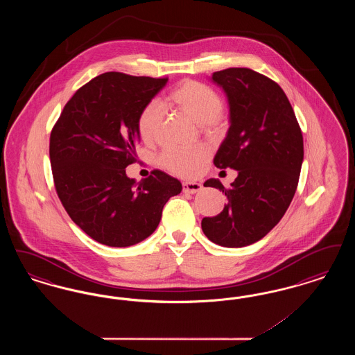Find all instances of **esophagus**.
Masks as SVG:
<instances>
[{
	"mask_svg": "<svg viewBox=\"0 0 355 355\" xmlns=\"http://www.w3.org/2000/svg\"><path fill=\"white\" fill-rule=\"evenodd\" d=\"M201 189H202V185L198 184V182H184L182 184V190H184V193H187V194H196Z\"/></svg>",
	"mask_w": 355,
	"mask_h": 355,
	"instance_id": "1",
	"label": "esophagus"
}]
</instances>
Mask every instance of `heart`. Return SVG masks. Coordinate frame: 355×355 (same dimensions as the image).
<instances>
[{"instance_id": "b5f03b06", "label": "heart", "mask_w": 355, "mask_h": 355, "mask_svg": "<svg viewBox=\"0 0 355 355\" xmlns=\"http://www.w3.org/2000/svg\"><path fill=\"white\" fill-rule=\"evenodd\" d=\"M169 100L186 116L202 123L203 128L210 133H217L225 125L223 100L220 93L210 85L203 84L196 80H186L175 86L169 94ZM165 119V109L162 103L157 100L148 102L137 119V130L139 137L149 142L153 141ZM210 157V150L205 145H197L193 148H177L168 146L159 154V165L170 173L193 178L198 175L203 165Z\"/></svg>"}]
</instances>
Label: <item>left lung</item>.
Returning <instances> with one entry per match:
<instances>
[{"instance_id": "8db88e82", "label": "left lung", "mask_w": 355, "mask_h": 355, "mask_svg": "<svg viewBox=\"0 0 355 355\" xmlns=\"http://www.w3.org/2000/svg\"><path fill=\"white\" fill-rule=\"evenodd\" d=\"M230 106V128L214 157L220 169L232 168L238 177L226 189L227 203L201 226L211 242L243 248L266 236L291 202L304 161V137L285 92L269 77L249 68L213 73Z\"/></svg>"}]
</instances>
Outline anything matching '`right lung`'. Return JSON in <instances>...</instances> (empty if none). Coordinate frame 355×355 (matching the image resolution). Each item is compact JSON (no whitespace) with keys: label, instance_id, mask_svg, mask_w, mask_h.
Masks as SVG:
<instances>
[{"label":"right lung","instance_id":"obj_1","mask_svg":"<svg viewBox=\"0 0 355 355\" xmlns=\"http://www.w3.org/2000/svg\"><path fill=\"white\" fill-rule=\"evenodd\" d=\"M168 77L107 71L81 86L51 133V173L69 217L102 245L132 246L157 229L177 178L161 170L135 184L125 168L137 161V119Z\"/></svg>","mask_w":355,"mask_h":355}]
</instances>
